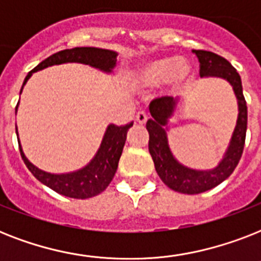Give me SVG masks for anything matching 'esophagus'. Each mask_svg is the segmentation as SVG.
<instances>
[{
	"mask_svg": "<svg viewBox=\"0 0 261 261\" xmlns=\"http://www.w3.org/2000/svg\"><path fill=\"white\" fill-rule=\"evenodd\" d=\"M135 120L139 123V124H145V123L147 122V115L143 112V111H141V112H138V114L135 115Z\"/></svg>",
	"mask_w": 261,
	"mask_h": 261,
	"instance_id": "obj_1",
	"label": "esophagus"
}]
</instances>
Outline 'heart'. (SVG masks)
Segmentation results:
<instances>
[{"label": "heart", "mask_w": 261, "mask_h": 261, "mask_svg": "<svg viewBox=\"0 0 261 261\" xmlns=\"http://www.w3.org/2000/svg\"><path fill=\"white\" fill-rule=\"evenodd\" d=\"M194 77V69L187 59L159 57L139 63L131 71V85L137 89H151L165 85L167 92L177 94L188 88Z\"/></svg>", "instance_id": "b5f03b06"}]
</instances>
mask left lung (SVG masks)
Here are the masks:
<instances>
[{"label": "left lung", "mask_w": 261, "mask_h": 261, "mask_svg": "<svg viewBox=\"0 0 261 261\" xmlns=\"http://www.w3.org/2000/svg\"><path fill=\"white\" fill-rule=\"evenodd\" d=\"M192 53L198 57L200 63L199 74L202 79L218 77L230 84L239 104V118L223 159L213 169L198 171L178 163L172 154L168 143V124L169 119L173 118L177 110L178 98L165 96L154 98L150 102L149 110L151 119L147 120L146 128L149 131V151L154 161L155 171L165 186L176 192L188 195L200 194L211 190L233 173L243 155L248 123L247 101L244 98L241 77L237 70L226 59L214 53L203 50H192Z\"/></svg>", "instance_id": "left-lung-1"}]
</instances>
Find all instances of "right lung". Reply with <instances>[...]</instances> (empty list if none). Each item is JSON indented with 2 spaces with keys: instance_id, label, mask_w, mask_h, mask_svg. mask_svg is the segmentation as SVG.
Wrapping results in <instances>:
<instances>
[{
  "instance_id": "add662e5",
  "label": "right lung",
  "mask_w": 261,
  "mask_h": 261,
  "mask_svg": "<svg viewBox=\"0 0 261 261\" xmlns=\"http://www.w3.org/2000/svg\"><path fill=\"white\" fill-rule=\"evenodd\" d=\"M116 57H118V53L112 50H106V48H97V47H75L70 50L55 53L42 61L34 70H31L27 74L20 93L22 92V88L27 81L30 80V77L35 71L43 70V69L54 66V65L75 62L89 65V66L104 71V73H111L112 69L116 66V61H118ZM17 107H16V112H17ZM130 127H133V123L126 124V126L110 124L104 133L101 145L98 147L97 153L90 160V163L79 171L69 172V173H48V172H44L39 169L38 167H35L34 164L30 163V160L25 157L21 145H20V139L17 138L20 154L31 173L44 186L50 187L51 190H54L55 192L61 195H65L67 198L88 199L101 194L112 181L116 169H118L123 146L126 143L127 131ZM16 134H17V127H16Z\"/></svg>"
}]
</instances>
